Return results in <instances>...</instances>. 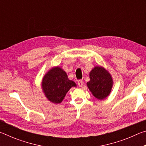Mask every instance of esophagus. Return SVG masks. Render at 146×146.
Wrapping results in <instances>:
<instances>
[{
    "label": "esophagus",
    "mask_w": 146,
    "mask_h": 146,
    "mask_svg": "<svg viewBox=\"0 0 146 146\" xmlns=\"http://www.w3.org/2000/svg\"><path fill=\"white\" fill-rule=\"evenodd\" d=\"M78 85L79 87H82L84 85V82L82 81V80H79L78 81Z\"/></svg>",
    "instance_id": "1"
}]
</instances>
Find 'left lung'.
Wrapping results in <instances>:
<instances>
[{
	"label": "left lung",
	"instance_id": "obj_1",
	"mask_svg": "<svg viewBox=\"0 0 146 146\" xmlns=\"http://www.w3.org/2000/svg\"><path fill=\"white\" fill-rule=\"evenodd\" d=\"M90 78L87 86L94 97L103 100L110 95L113 84V78L105 68L96 66L90 73Z\"/></svg>",
	"mask_w": 146,
	"mask_h": 146
}]
</instances>
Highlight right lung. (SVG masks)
Returning a JSON list of instances; mask_svg holds the SVG:
<instances>
[{
	"label": "right lung",
	"instance_id": "1",
	"mask_svg": "<svg viewBox=\"0 0 146 146\" xmlns=\"http://www.w3.org/2000/svg\"><path fill=\"white\" fill-rule=\"evenodd\" d=\"M76 86L75 82L69 80L66 73L58 66L49 70L42 81L44 95L48 100L54 104L60 103L68 91Z\"/></svg>",
	"mask_w": 146,
	"mask_h": 146
}]
</instances>
